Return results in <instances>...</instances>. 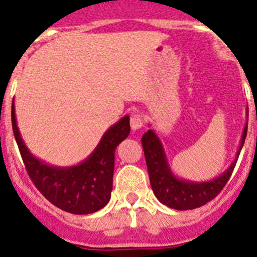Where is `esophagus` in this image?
<instances>
[{
	"mask_svg": "<svg viewBox=\"0 0 257 257\" xmlns=\"http://www.w3.org/2000/svg\"><path fill=\"white\" fill-rule=\"evenodd\" d=\"M130 124L131 128H133L134 131L139 130V128L143 127V124H144V118H143V115L140 114V113H134V114L131 115Z\"/></svg>",
	"mask_w": 257,
	"mask_h": 257,
	"instance_id": "34e87169",
	"label": "esophagus"
}]
</instances>
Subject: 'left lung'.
Here are the masks:
<instances>
[{
    "label": "left lung",
    "instance_id": "obj_1",
    "mask_svg": "<svg viewBox=\"0 0 257 257\" xmlns=\"http://www.w3.org/2000/svg\"><path fill=\"white\" fill-rule=\"evenodd\" d=\"M247 117H248V108H247ZM246 135L247 124L244 126L234 161L221 175L208 181H192L178 178L172 172L160 138L154 133V130H148L143 135L142 144L154 196L161 203L174 210H193L206 205L207 202L215 198L228 183L237 163L240 149L244 144Z\"/></svg>",
    "mask_w": 257,
    "mask_h": 257
}]
</instances>
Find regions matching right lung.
Wrapping results in <instances>:
<instances>
[{"label":"right lung","mask_w":257,"mask_h":257,"mask_svg":"<svg viewBox=\"0 0 257 257\" xmlns=\"http://www.w3.org/2000/svg\"><path fill=\"white\" fill-rule=\"evenodd\" d=\"M11 122L29 178L47 201L60 210L76 215H87L105 207L113 188L115 148L130 134L128 115L109 127L85 161L69 167L52 166L29 152L18 128L14 101Z\"/></svg>","instance_id":"obj_1"}]
</instances>
